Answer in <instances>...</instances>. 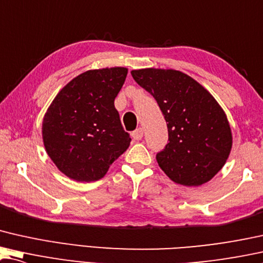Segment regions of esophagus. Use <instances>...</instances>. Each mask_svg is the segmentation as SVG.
Returning <instances> with one entry per match:
<instances>
[{"label": "esophagus", "mask_w": 263, "mask_h": 263, "mask_svg": "<svg viewBox=\"0 0 263 263\" xmlns=\"http://www.w3.org/2000/svg\"><path fill=\"white\" fill-rule=\"evenodd\" d=\"M132 136L133 138H134V140H141L142 139V136H143V129L142 128H138L136 129V130H134L132 133Z\"/></svg>", "instance_id": "1"}]
</instances>
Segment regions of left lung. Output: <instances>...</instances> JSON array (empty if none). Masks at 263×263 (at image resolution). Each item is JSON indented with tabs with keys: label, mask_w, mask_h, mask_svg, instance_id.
<instances>
[{
	"label": "left lung",
	"mask_w": 263,
	"mask_h": 263,
	"mask_svg": "<svg viewBox=\"0 0 263 263\" xmlns=\"http://www.w3.org/2000/svg\"><path fill=\"white\" fill-rule=\"evenodd\" d=\"M133 78L155 98L168 129L160 168L174 182L199 186L227 162L233 135L222 106L203 85L177 70L141 68Z\"/></svg>",
	"instance_id": "8db88e82"
}]
</instances>
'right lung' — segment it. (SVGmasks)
<instances>
[{"instance_id":"1","label":"right lung","mask_w":263,"mask_h":263,"mask_svg":"<svg viewBox=\"0 0 263 263\" xmlns=\"http://www.w3.org/2000/svg\"><path fill=\"white\" fill-rule=\"evenodd\" d=\"M128 68L89 70L68 82L48 106L43 140L60 172L76 181H95L122 155L132 139L114 101Z\"/></svg>"}]
</instances>
